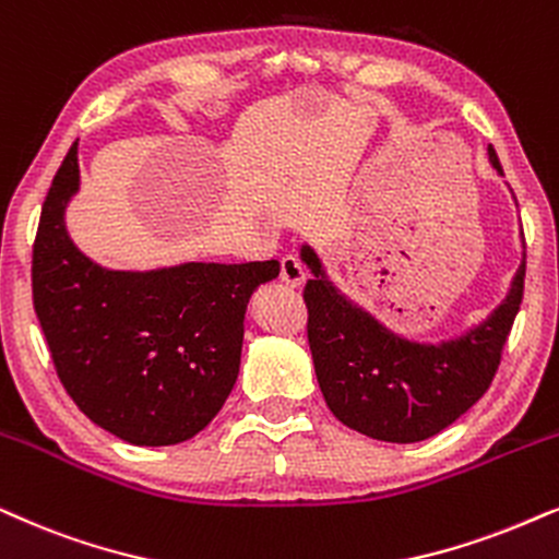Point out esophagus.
Wrapping results in <instances>:
<instances>
[{
  "instance_id": "34e87169",
  "label": "esophagus",
  "mask_w": 559,
  "mask_h": 559,
  "mask_svg": "<svg viewBox=\"0 0 559 559\" xmlns=\"http://www.w3.org/2000/svg\"><path fill=\"white\" fill-rule=\"evenodd\" d=\"M306 277H308L306 266H302V262L295 257V253H285V257L280 259V280L285 282L287 287H300L302 282H306Z\"/></svg>"
}]
</instances>
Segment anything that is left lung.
<instances>
[{"instance_id": "1", "label": "left lung", "mask_w": 559, "mask_h": 559, "mask_svg": "<svg viewBox=\"0 0 559 559\" xmlns=\"http://www.w3.org/2000/svg\"><path fill=\"white\" fill-rule=\"evenodd\" d=\"M488 154L503 171L496 148ZM302 259L316 274L302 300L318 385L344 426L390 444H413L437 437L488 393L524 297L526 253L501 308L467 336L441 346L397 338L323 280L313 251L302 249Z\"/></svg>"}]
</instances>
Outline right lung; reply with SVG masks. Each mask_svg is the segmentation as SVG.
Returning a JSON list of instances; mask_svg holds the SVG:
<instances>
[{
  "mask_svg": "<svg viewBox=\"0 0 559 559\" xmlns=\"http://www.w3.org/2000/svg\"><path fill=\"white\" fill-rule=\"evenodd\" d=\"M76 143L58 166L33 243V308L79 411L122 441L166 447L217 416L241 365L243 316L280 262L107 272L63 228Z\"/></svg>",
  "mask_w": 559,
  "mask_h": 559,
  "instance_id": "obj_1",
  "label": "right lung"
}]
</instances>
